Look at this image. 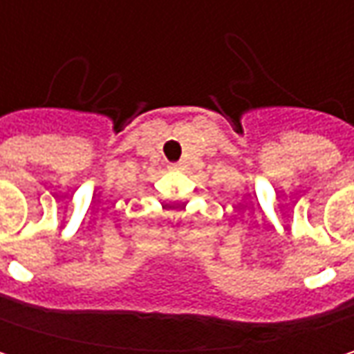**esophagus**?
<instances>
[{
  "label": "esophagus",
  "mask_w": 354,
  "mask_h": 354,
  "mask_svg": "<svg viewBox=\"0 0 354 354\" xmlns=\"http://www.w3.org/2000/svg\"><path fill=\"white\" fill-rule=\"evenodd\" d=\"M172 168H176V166H172Z\"/></svg>",
  "instance_id": "1"
}]
</instances>
